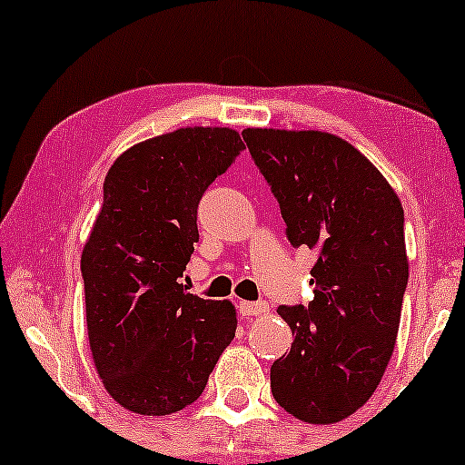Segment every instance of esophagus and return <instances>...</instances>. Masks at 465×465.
<instances>
[{"label":"esophagus","mask_w":465,"mask_h":465,"mask_svg":"<svg viewBox=\"0 0 465 465\" xmlns=\"http://www.w3.org/2000/svg\"><path fill=\"white\" fill-rule=\"evenodd\" d=\"M239 311L243 317H258L266 313V304L264 302H241Z\"/></svg>","instance_id":"34e87169"}]
</instances>
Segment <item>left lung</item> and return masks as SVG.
I'll use <instances>...</instances> for the list:
<instances>
[{
  "instance_id": "1",
  "label": "left lung",
  "mask_w": 465,
  "mask_h": 465,
  "mask_svg": "<svg viewBox=\"0 0 465 465\" xmlns=\"http://www.w3.org/2000/svg\"><path fill=\"white\" fill-rule=\"evenodd\" d=\"M243 139L288 241L317 252L313 301L277 309L294 342L271 366V391L301 421H342L377 390L396 345L409 283L404 209L345 139L282 129H245Z\"/></svg>"
}]
</instances>
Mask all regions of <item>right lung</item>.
Masks as SVG:
<instances>
[{"mask_svg":"<svg viewBox=\"0 0 465 465\" xmlns=\"http://www.w3.org/2000/svg\"><path fill=\"white\" fill-rule=\"evenodd\" d=\"M241 150L237 131L188 126L133 145L105 175L80 262L88 341L107 393L139 415L193 404L234 339L232 304L190 294L180 279L201 196Z\"/></svg>","mask_w":465,"mask_h":465,"instance_id":"add662e5","label":"right lung"}]
</instances>
